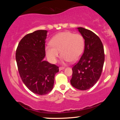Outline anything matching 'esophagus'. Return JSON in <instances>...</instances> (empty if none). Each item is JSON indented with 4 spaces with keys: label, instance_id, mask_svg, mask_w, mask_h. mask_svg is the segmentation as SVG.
Masks as SVG:
<instances>
[{
    "label": "esophagus",
    "instance_id": "34e87169",
    "mask_svg": "<svg viewBox=\"0 0 120 120\" xmlns=\"http://www.w3.org/2000/svg\"><path fill=\"white\" fill-rule=\"evenodd\" d=\"M59 71H62V70L64 69V67H59Z\"/></svg>",
    "mask_w": 120,
    "mask_h": 120
}]
</instances>
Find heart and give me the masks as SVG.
<instances>
[{
	"label": "heart",
	"instance_id": "b5f03b06",
	"mask_svg": "<svg viewBox=\"0 0 120 120\" xmlns=\"http://www.w3.org/2000/svg\"><path fill=\"white\" fill-rule=\"evenodd\" d=\"M51 43L47 45L45 49L48 59L52 63H56L61 53L63 63L78 61L85 49L83 37L70 31L56 34L52 38Z\"/></svg>",
	"mask_w": 120,
	"mask_h": 120
}]
</instances>
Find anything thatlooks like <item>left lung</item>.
<instances>
[{
  "label": "left lung",
  "instance_id": "8db88e82",
  "mask_svg": "<svg viewBox=\"0 0 120 120\" xmlns=\"http://www.w3.org/2000/svg\"><path fill=\"white\" fill-rule=\"evenodd\" d=\"M85 39V49L79 60L73 67L71 83L80 90L90 89L102 72L104 51L101 40L94 33L83 27L77 28Z\"/></svg>",
  "mask_w": 120,
  "mask_h": 120
}]
</instances>
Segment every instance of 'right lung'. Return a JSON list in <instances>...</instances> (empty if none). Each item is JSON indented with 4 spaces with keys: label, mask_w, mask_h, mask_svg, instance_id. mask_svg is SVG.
<instances>
[{
    "label": "right lung",
    "mask_w": 120,
    "mask_h": 120,
    "mask_svg": "<svg viewBox=\"0 0 120 120\" xmlns=\"http://www.w3.org/2000/svg\"><path fill=\"white\" fill-rule=\"evenodd\" d=\"M48 31L39 30L26 35L16 52L18 70L22 81L31 92L39 95L52 90L59 67L44 60Z\"/></svg>",
    "instance_id": "right-lung-1"
}]
</instances>
